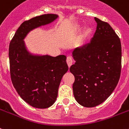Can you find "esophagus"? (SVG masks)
Masks as SVG:
<instances>
[{
    "instance_id": "esophagus-1",
    "label": "esophagus",
    "mask_w": 129,
    "mask_h": 129,
    "mask_svg": "<svg viewBox=\"0 0 129 129\" xmlns=\"http://www.w3.org/2000/svg\"><path fill=\"white\" fill-rule=\"evenodd\" d=\"M67 63H68V66L70 67L72 65V63H73V59H72V57H71V56H68V57H67Z\"/></svg>"
}]
</instances>
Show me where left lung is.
<instances>
[{
  "mask_svg": "<svg viewBox=\"0 0 129 129\" xmlns=\"http://www.w3.org/2000/svg\"><path fill=\"white\" fill-rule=\"evenodd\" d=\"M97 30L87 44L72 52L75 64L70 71L75 77V100L85 107H93L111 95L121 70V44L108 23L95 17Z\"/></svg>",
  "mask_w": 129,
  "mask_h": 129,
  "instance_id": "left-lung-1",
  "label": "left lung"
}]
</instances>
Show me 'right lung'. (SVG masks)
<instances>
[{
    "label": "right lung",
    "instance_id": "add662e5",
    "mask_svg": "<svg viewBox=\"0 0 129 129\" xmlns=\"http://www.w3.org/2000/svg\"><path fill=\"white\" fill-rule=\"evenodd\" d=\"M57 18V14H47L24 21L9 45L12 84L21 98L35 108L46 109L55 103L68 66L64 55L52 57L31 52L24 39L31 31L50 24Z\"/></svg>",
    "mask_w": 129,
    "mask_h": 129
}]
</instances>
